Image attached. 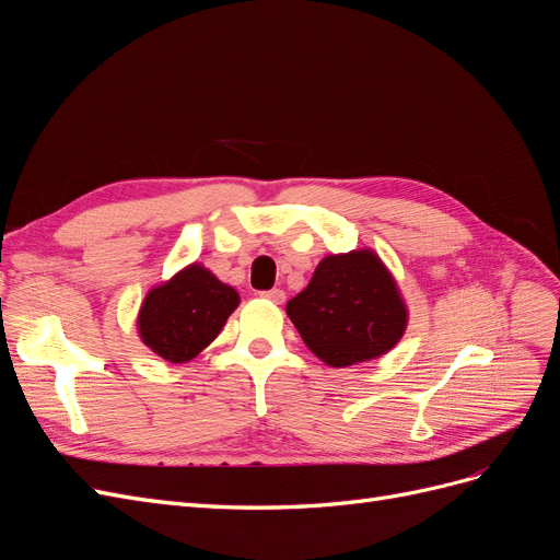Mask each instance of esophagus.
Listing matches in <instances>:
<instances>
[{
  "mask_svg": "<svg viewBox=\"0 0 560 560\" xmlns=\"http://www.w3.org/2000/svg\"><path fill=\"white\" fill-rule=\"evenodd\" d=\"M261 296L268 299V301H273V303H282V301H284V292H282V290H268V292H264Z\"/></svg>",
  "mask_w": 560,
  "mask_h": 560,
  "instance_id": "obj_1",
  "label": "esophagus"
}]
</instances>
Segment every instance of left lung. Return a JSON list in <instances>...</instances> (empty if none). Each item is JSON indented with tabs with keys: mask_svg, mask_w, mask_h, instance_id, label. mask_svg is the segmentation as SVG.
Masks as SVG:
<instances>
[{
	"mask_svg": "<svg viewBox=\"0 0 560 560\" xmlns=\"http://www.w3.org/2000/svg\"><path fill=\"white\" fill-rule=\"evenodd\" d=\"M287 315L331 369L383 358L409 325L399 284L371 247L322 259L306 290L287 303Z\"/></svg>",
	"mask_w": 560,
	"mask_h": 560,
	"instance_id": "1",
	"label": "left lung"
}]
</instances>
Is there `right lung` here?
<instances>
[{
  "label": "right lung",
  "instance_id": "obj_1",
  "mask_svg": "<svg viewBox=\"0 0 560 560\" xmlns=\"http://www.w3.org/2000/svg\"><path fill=\"white\" fill-rule=\"evenodd\" d=\"M238 306L241 294L194 261L147 292L138 313L140 341L165 362H191Z\"/></svg>",
  "mask_w": 560,
  "mask_h": 560
}]
</instances>
